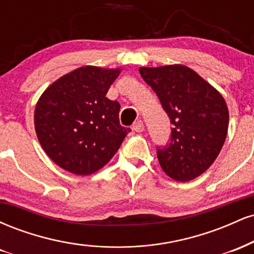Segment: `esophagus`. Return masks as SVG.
Returning <instances> with one entry per match:
<instances>
[{
  "label": "esophagus",
  "mask_w": 254,
  "mask_h": 254,
  "mask_svg": "<svg viewBox=\"0 0 254 254\" xmlns=\"http://www.w3.org/2000/svg\"><path fill=\"white\" fill-rule=\"evenodd\" d=\"M132 129L133 131H136V132H142V131L144 130V124L142 121H136L135 123L132 125Z\"/></svg>",
  "instance_id": "obj_1"
}]
</instances>
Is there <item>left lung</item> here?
I'll return each mask as SVG.
<instances>
[{
    "label": "left lung",
    "instance_id": "left-lung-1",
    "mask_svg": "<svg viewBox=\"0 0 254 254\" xmlns=\"http://www.w3.org/2000/svg\"><path fill=\"white\" fill-rule=\"evenodd\" d=\"M138 70L173 125L170 141L156 149L160 166L172 179L190 182L208 170L222 149L229 123L226 101L182 64Z\"/></svg>",
    "mask_w": 254,
    "mask_h": 254
}]
</instances>
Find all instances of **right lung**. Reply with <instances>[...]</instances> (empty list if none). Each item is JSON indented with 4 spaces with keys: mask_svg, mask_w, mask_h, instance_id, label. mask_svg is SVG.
Wrapping results in <instances>:
<instances>
[{
    "mask_svg": "<svg viewBox=\"0 0 254 254\" xmlns=\"http://www.w3.org/2000/svg\"><path fill=\"white\" fill-rule=\"evenodd\" d=\"M119 72L121 69L81 66L55 81L38 100L37 137L63 170L76 176L99 171L131 131L119 123L118 101L106 98Z\"/></svg>",
    "mask_w": 254,
    "mask_h": 254,
    "instance_id": "right-lung-1",
    "label": "right lung"
}]
</instances>
